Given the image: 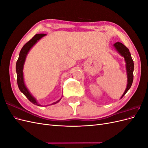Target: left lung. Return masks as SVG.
I'll return each mask as SVG.
<instances>
[{
    "mask_svg": "<svg viewBox=\"0 0 148 148\" xmlns=\"http://www.w3.org/2000/svg\"><path fill=\"white\" fill-rule=\"evenodd\" d=\"M114 46L115 49V50L118 52L119 54L121 56L124 57L125 64H125V66H126V71L127 75V85L123 94L120 97V99H122L132 86L133 80L134 63L131 56V53L129 51V49L126 46H124L122 43L117 42L114 44Z\"/></svg>",
    "mask_w": 148,
    "mask_h": 148,
    "instance_id": "1",
    "label": "left lung"
}]
</instances>
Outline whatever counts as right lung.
<instances>
[{
  "instance_id": "right-lung-1",
  "label": "right lung",
  "mask_w": 148,
  "mask_h": 148,
  "mask_svg": "<svg viewBox=\"0 0 148 148\" xmlns=\"http://www.w3.org/2000/svg\"><path fill=\"white\" fill-rule=\"evenodd\" d=\"M46 34H36L31 39V40L26 42L23 47H22L21 49V51L20 52V54H19V57L17 60L16 64V75H17V84H18V86L19 88V89L20 91L23 94V95L28 98V99L33 103V104L36 105L38 106H42V105L39 104L37 100L36 99V98L32 96L31 92L29 91L28 89L26 88L25 81H24V77H23V67H24V64L26 60V56H27L28 52L31 50V49L32 48L36 43H37L38 41H39L44 36H45ZM62 99V97L60 99L58 100L57 101L53 102L52 104L50 105H53V104H56L57 102H59ZM49 105V106H50Z\"/></svg>"
}]
</instances>
